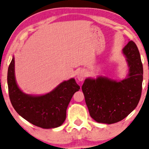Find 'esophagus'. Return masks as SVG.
Segmentation results:
<instances>
[{"instance_id": "obj_1", "label": "esophagus", "mask_w": 149, "mask_h": 149, "mask_svg": "<svg viewBox=\"0 0 149 149\" xmlns=\"http://www.w3.org/2000/svg\"><path fill=\"white\" fill-rule=\"evenodd\" d=\"M85 72H84L83 70H80L77 73L76 78L79 81H82L84 79V78H85Z\"/></svg>"}]
</instances>
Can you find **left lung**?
Wrapping results in <instances>:
<instances>
[{
    "label": "left lung",
    "instance_id": "8db88e82",
    "mask_svg": "<svg viewBox=\"0 0 149 149\" xmlns=\"http://www.w3.org/2000/svg\"><path fill=\"white\" fill-rule=\"evenodd\" d=\"M129 67L122 80L107 77L87 78L82 86L90 116L99 123H116L131 113L138 104L142 93L143 66L137 45L128 42L122 49Z\"/></svg>",
    "mask_w": 149,
    "mask_h": 149
}]
</instances>
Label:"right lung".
I'll return each instance as SVG.
<instances>
[{
  "instance_id": "right-lung-1",
  "label": "right lung",
  "mask_w": 149,
  "mask_h": 149,
  "mask_svg": "<svg viewBox=\"0 0 149 149\" xmlns=\"http://www.w3.org/2000/svg\"><path fill=\"white\" fill-rule=\"evenodd\" d=\"M7 84L9 98L16 111L27 121L42 129H54L63 125L67 107L73 94L80 89L75 79L71 78L45 95L24 93L16 80L14 56L8 68Z\"/></svg>"
}]
</instances>
